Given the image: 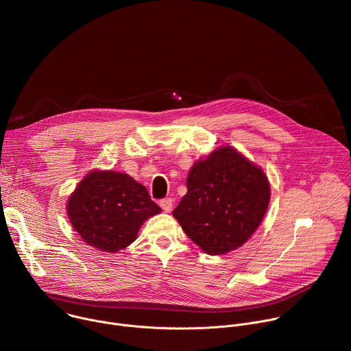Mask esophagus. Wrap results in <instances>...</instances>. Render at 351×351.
Here are the masks:
<instances>
[{"label": "esophagus", "mask_w": 351, "mask_h": 351, "mask_svg": "<svg viewBox=\"0 0 351 351\" xmlns=\"http://www.w3.org/2000/svg\"><path fill=\"white\" fill-rule=\"evenodd\" d=\"M160 206H161V208H162L165 213H171V211H172V206H173V203H172V198L167 197V198L161 199V202H160Z\"/></svg>", "instance_id": "1"}]
</instances>
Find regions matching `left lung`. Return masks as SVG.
<instances>
[{"label":"left lung","instance_id":"obj_1","mask_svg":"<svg viewBox=\"0 0 351 351\" xmlns=\"http://www.w3.org/2000/svg\"><path fill=\"white\" fill-rule=\"evenodd\" d=\"M269 194L263 169L228 145L194 164L187 193L172 214L199 248L219 256L240 247L256 232Z\"/></svg>","mask_w":351,"mask_h":351}]
</instances>
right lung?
<instances>
[{
	"label": "right lung",
	"instance_id": "1",
	"mask_svg": "<svg viewBox=\"0 0 351 351\" xmlns=\"http://www.w3.org/2000/svg\"><path fill=\"white\" fill-rule=\"evenodd\" d=\"M66 210L82 239L107 253L128 247L141 223L161 213L143 184L111 171L88 173L69 197Z\"/></svg>",
	"mask_w": 351,
	"mask_h": 351
}]
</instances>
